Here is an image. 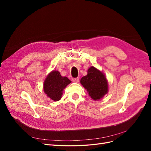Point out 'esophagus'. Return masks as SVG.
<instances>
[{
    "mask_svg": "<svg viewBox=\"0 0 151 151\" xmlns=\"http://www.w3.org/2000/svg\"><path fill=\"white\" fill-rule=\"evenodd\" d=\"M72 81L75 82V83H79V77H77V78H72Z\"/></svg>",
    "mask_w": 151,
    "mask_h": 151,
    "instance_id": "34e87169",
    "label": "esophagus"
}]
</instances>
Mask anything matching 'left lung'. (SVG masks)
<instances>
[{
    "mask_svg": "<svg viewBox=\"0 0 151 151\" xmlns=\"http://www.w3.org/2000/svg\"><path fill=\"white\" fill-rule=\"evenodd\" d=\"M81 83L87 89L91 98L99 100L108 93V87L106 77L94 67H91L88 74L82 77Z\"/></svg>",
    "mask_w": 151,
    "mask_h": 151,
    "instance_id": "8db88e82",
    "label": "left lung"
}]
</instances>
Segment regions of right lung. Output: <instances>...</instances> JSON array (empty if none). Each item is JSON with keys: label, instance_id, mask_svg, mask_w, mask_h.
<instances>
[{"label": "right lung", "instance_id": "right-lung-1", "mask_svg": "<svg viewBox=\"0 0 151 151\" xmlns=\"http://www.w3.org/2000/svg\"><path fill=\"white\" fill-rule=\"evenodd\" d=\"M70 83L67 77H62L58 71L53 70L44 82V92L53 101H58L62 97L63 90Z\"/></svg>", "mask_w": 151, "mask_h": 151}]
</instances>
